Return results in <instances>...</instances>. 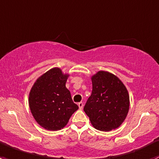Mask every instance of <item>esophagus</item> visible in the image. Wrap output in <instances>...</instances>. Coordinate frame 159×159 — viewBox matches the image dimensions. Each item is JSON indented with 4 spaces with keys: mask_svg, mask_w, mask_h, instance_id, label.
Returning a JSON list of instances; mask_svg holds the SVG:
<instances>
[{
    "mask_svg": "<svg viewBox=\"0 0 159 159\" xmlns=\"http://www.w3.org/2000/svg\"><path fill=\"white\" fill-rule=\"evenodd\" d=\"M78 107H79V109H82V108H83V103H82V102H79V103L78 104Z\"/></svg>",
    "mask_w": 159,
    "mask_h": 159,
    "instance_id": "esophagus-1",
    "label": "esophagus"
}]
</instances>
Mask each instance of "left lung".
Returning <instances> with one entry per match:
<instances>
[{"instance_id": "1", "label": "left lung", "mask_w": 159, "mask_h": 159, "mask_svg": "<svg viewBox=\"0 0 159 159\" xmlns=\"http://www.w3.org/2000/svg\"><path fill=\"white\" fill-rule=\"evenodd\" d=\"M92 91L84 111L91 125L99 131L119 127L129 110V95L121 80L113 74L100 70L91 77Z\"/></svg>"}]
</instances>
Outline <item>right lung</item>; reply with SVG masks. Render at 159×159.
<instances>
[{"mask_svg":"<svg viewBox=\"0 0 159 159\" xmlns=\"http://www.w3.org/2000/svg\"><path fill=\"white\" fill-rule=\"evenodd\" d=\"M68 75L51 68L37 79L29 94V107L35 121L44 129L57 131L68 124L78 106L66 88Z\"/></svg>","mask_w":159,"mask_h":159,"instance_id":"1","label":"right lung"}]
</instances>
